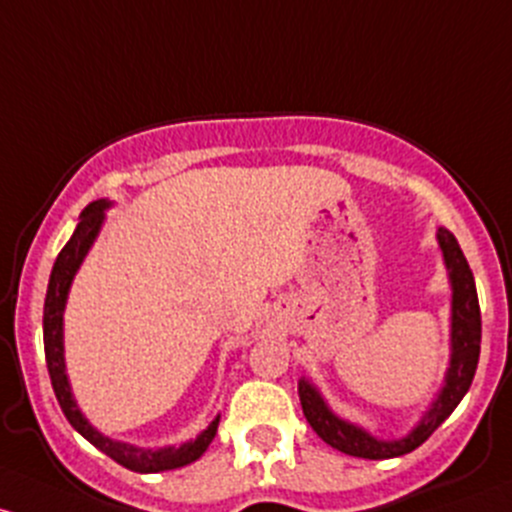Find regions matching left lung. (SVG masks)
I'll list each match as a JSON object with an SVG mask.
<instances>
[{"label": "left lung", "mask_w": 512, "mask_h": 512, "mask_svg": "<svg viewBox=\"0 0 512 512\" xmlns=\"http://www.w3.org/2000/svg\"><path fill=\"white\" fill-rule=\"evenodd\" d=\"M439 244L444 251L446 268L451 276L453 300H451V367L446 374V384L441 389L439 399L431 404V409L421 416L419 426L399 441H377L367 431L337 419V416L325 407L323 397L310 382L300 379L298 394L300 407H303L305 419L313 426L315 434L330 444L333 449L347 453V456L370 458V461H382V458L404 456V453L419 449L446 419L453 409L466 397L468 387L473 382V374L478 367V355H481V305H478L476 281H473L471 266L458 246L456 236L449 229H439Z\"/></svg>", "instance_id": "obj_1"}]
</instances>
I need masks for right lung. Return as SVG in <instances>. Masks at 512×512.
<instances>
[{
	"mask_svg": "<svg viewBox=\"0 0 512 512\" xmlns=\"http://www.w3.org/2000/svg\"><path fill=\"white\" fill-rule=\"evenodd\" d=\"M110 204L105 199L91 202L83 209L81 221H78L76 231L68 239V244L63 246L61 254L56 256L54 271L49 278V291H46V303H44V352H46V367H49L51 387H54L56 399L61 404V412L66 414V419L71 421L73 429L83 436V439L91 441L98 451H103L105 456L113 458L115 463L125 466L128 471L135 473H160V471H172V468H182L187 463L197 461L204 451L209 449L212 439L217 436L219 416L209 424L207 431L197 436L194 441H187L179 449L170 446V449L150 451V449H138V446L120 444V441L108 439V436L98 434L83 414L78 412L76 402H73L71 387H68L66 377V365H63V308H66V295L71 288L73 276H76L78 266L86 258L88 249H91L93 239L98 236L100 224H103V212Z\"/></svg>",
	"mask_w": 512,
	"mask_h": 512,
	"instance_id": "right-lung-1",
	"label": "right lung"
}]
</instances>
